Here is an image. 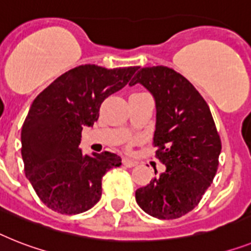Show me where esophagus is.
<instances>
[{
	"label": "esophagus",
	"instance_id": "obj_1",
	"mask_svg": "<svg viewBox=\"0 0 251 251\" xmlns=\"http://www.w3.org/2000/svg\"><path fill=\"white\" fill-rule=\"evenodd\" d=\"M122 163H123L124 167H127V168H132V167H134V165H137V161L130 160V159H126V158L122 160Z\"/></svg>",
	"mask_w": 251,
	"mask_h": 251
}]
</instances>
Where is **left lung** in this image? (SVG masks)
I'll return each mask as SVG.
<instances>
[{
    "label": "left lung",
    "instance_id": "1",
    "mask_svg": "<svg viewBox=\"0 0 251 251\" xmlns=\"http://www.w3.org/2000/svg\"><path fill=\"white\" fill-rule=\"evenodd\" d=\"M156 103L155 156L167 171L136 191L145 213L176 219L200 202L213 182L222 142L206 101L185 76L168 66H149L136 73ZM156 175V171H155Z\"/></svg>",
    "mask_w": 251,
    "mask_h": 251
}]
</instances>
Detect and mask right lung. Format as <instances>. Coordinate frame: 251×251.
Here are the masks:
<instances>
[{"label":"right lung","instance_id":"right-lung-1","mask_svg":"<svg viewBox=\"0 0 251 251\" xmlns=\"http://www.w3.org/2000/svg\"><path fill=\"white\" fill-rule=\"evenodd\" d=\"M137 70L79 65L34 99L22 128V156L26 178L47 208L79 214L100 200L101 179L122 159L109 151L84 155L78 148L82 129L92 127L103 100L122 90Z\"/></svg>","mask_w":251,"mask_h":251}]
</instances>
